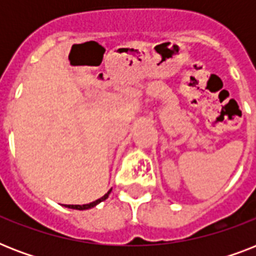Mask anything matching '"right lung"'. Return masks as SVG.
<instances>
[{
	"instance_id": "right-lung-1",
	"label": "right lung",
	"mask_w": 256,
	"mask_h": 256,
	"mask_svg": "<svg viewBox=\"0 0 256 256\" xmlns=\"http://www.w3.org/2000/svg\"><path fill=\"white\" fill-rule=\"evenodd\" d=\"M112 192V190H108L106 194L102 196V198L96 199V200H94V202L92 203H88V204H65V207H68V208H73V210H88V208H92V207L96 206L98 203L104 202V199L108 198V194Z\"/></svg>"
}]
</instances>
